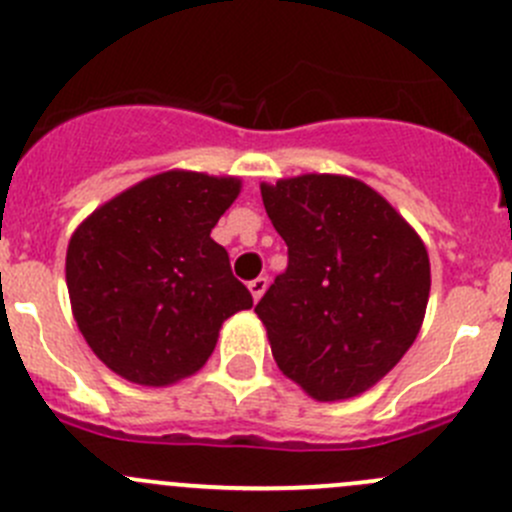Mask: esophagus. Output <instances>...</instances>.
Listing matches in <instances>:
<instances>
[{
	"label": "esophagus",
	"mask_w": 512,
	"mask_h": 512,
	"mask_svg": "<svg viewBox=\"0 0 512 512\" xmlns=\"http://www.w3.org/2000/svg\"><path fill=\"white\" fill-rule=\"evenodd\" d=\"M247 287H250V292H252V300L257 302L262 295H265V290H267V277H262V275L255 277V280H252Z\"/></svg>",
	"instance_id": "esophagus-1"
}]
</instances>
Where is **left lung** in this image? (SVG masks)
Wrapping results in <instances>:
<instances>
[{
  "label": "left lung",
  "mask_w": 512,
  "mask_h": 512,
  "mask_svg": "<svg viewBox=\"0 0 512 512\" xmlns=\"http://www.w3.org/2000/svg\"><path fill=\"white\" fill-rule=\"evenodd\" d=\"M260 190L287 245V270L255 307L272 357L310 398H355L418 337L428 250L385 197L352 177L300 175Z\"/></svg>",
  "instance_id": "left-lung-1"
}]
</instances>
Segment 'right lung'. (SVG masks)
Returning <instances> with one entry per match:
<instances>
[{"instance_id": "add662e5", "label": "right lung", "mask_w": 512, "mask_h": 512, "mask_svg": "<svg viewBox=\"0 0 512 512\" xmlns=\"http://www.w3.org/2000/svg\"><path fill=\"white\" fill-rule=\"evenodd\" d=\"M237 195V177L162 172L74 230L69 302L109 370L137 385H172L205 365L227 317L250 310V290L210 237Z\"/></svg>"}]
</instances>
